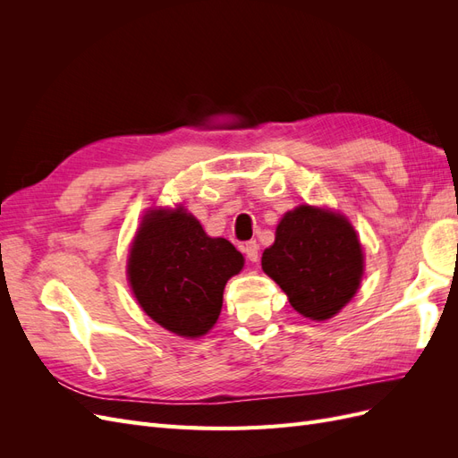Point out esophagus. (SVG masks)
<instances>
[{
  "instance_id": "34e87169",
  "label": "esophagus",
  "mask_w": 458,
  "mask_h": 458,
  "mask_svg": "<svg viewBox=\"0 0 458 458\" xmlns=\"http://www.w3.org/2000/svg\"><path fill=\"white\" fill-rule=\"evenodd\" d=\"M244 254L252 263L258 261V258H259V244L256 241H248L246 246H244Z\"/></svg>"
}]
</instances>
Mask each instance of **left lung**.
Masks as SVG:
<instances>
[{
  "mask_svg": "<svg viewBox=\"0 0 458 458\" xmlns=\"http://www.w3.org/2000/svg\"><path fill=\"white\" fill-rule=\"evenodd\" d=\"M261 267L298 313L325 321L357 293L363 252L344 216L298 206L281 219L275 244L261 256Z\"/></svg>",
  "mask_w": 458,
  "mask_h": 458,
  "instance_id": "left-lung-1",
  "label": "left lung"
}]
</instances>
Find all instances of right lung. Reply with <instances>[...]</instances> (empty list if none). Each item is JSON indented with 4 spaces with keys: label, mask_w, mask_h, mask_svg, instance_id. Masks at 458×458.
Listing matches in <instances>:
<instances>
[{
    "label": "right lung",
    "mask_w": 458,
    "mask_h": 458,
    "mask_svg": "<svg viewBox=\"0 0 458 458\" xmlns=\"http://www.w3.org/2000/svg\"><path fill=\"white\" fill-rule=\"evenodd\" d=\"M242 254L225 239H212L191 214H147L130 252L128 276L143 311L179 336L210 330L224 303V288L242 269Z\"/></svg>",
    "instance_id": "obj_1"
}]
</instances>
